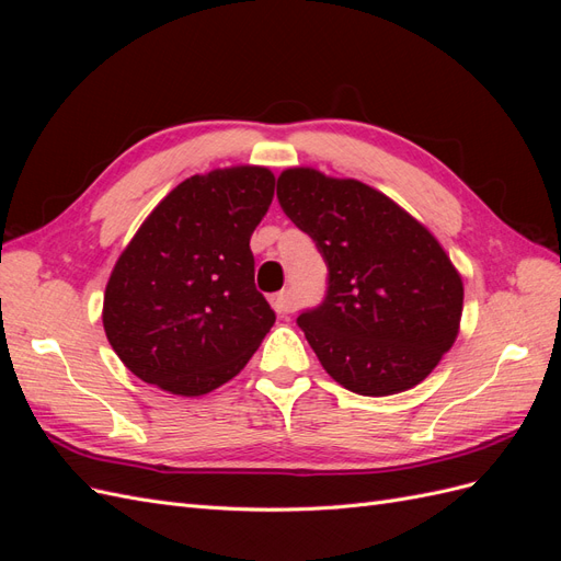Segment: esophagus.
<instances>
[{"label": "esophagus", "instance_id": "1", "mask_svg": "<svg viewBox=\"0 0 561 561\" xmlns=\"http://www.w3.org/2000/svg\"><path fill=\"white\" fill-rule=\"evenodd\" d=\"M271 304H274V309H276L278 313L293 311V295H290V290H280V293H276L274 297H271Z\"/></svg>", "mask_w": 561, "mask_h": 561}]
</instances>
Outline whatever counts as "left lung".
I'll use <instances>...</instances> for the list:
<instances>
[{
  "mask_svg": "<svg viewBox=\"0 0 561 561\" xmlns=\"http://www.w3.org/2000/svg\"><path fill=\"white\" fill-rule=\"evenodd\" d=\"M278 201L330 268L325 301L297 320L328 375L369 398L426 379L463 313L461 274L428 227L375 186L311 165L285 168Z\"/></svg>",
  "mask_w": 561,
  "mask_h": 561,
  "instance_id": "1",
  "label": "left lung"
}]
</instances>
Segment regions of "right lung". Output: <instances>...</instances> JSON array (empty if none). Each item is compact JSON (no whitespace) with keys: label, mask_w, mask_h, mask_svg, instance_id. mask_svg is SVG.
I'll list each match as a JSON object with an SVG mask.
<instances>
[{"label":"right lung","mask_w":561,"mask_h":561,"mask_svg":"<svg viewBox=\"0 0 561 561\" xmlns=\"http://www.w3.org/2000/svg\"><path fill=\"white\" fill-rule=\"evenodd\" d=\"M274 190L266 165L215 168L180 182L145 217L103 299L107 342L135 377L198 398L248 365L276 322L250 252Z\"/></svg>","instance_id":"add662e5"}]
</instances>
